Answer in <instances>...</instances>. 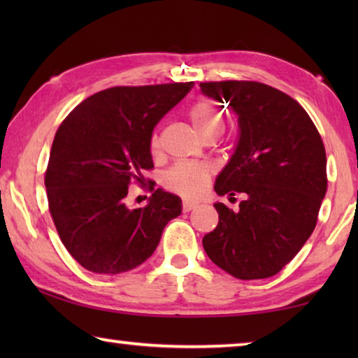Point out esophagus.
<instances>
[{"instance_id": "34e87169", "label": "esophagus", "mask_w": 358, "mask_h": 358, "mask_svg": "<svg viewBox=\"0 0 358 358\" xmlns=\"http://www.w3.org/2000/svg\"><path fill=\"white\" fill-rule=\"evenodd\" d=\"M197 207V202H189V201H185L183 202V211L187 213V211H191Z\"/></svg>"}]
</instances>
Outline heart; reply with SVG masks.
<instances>
[{
	"label": "heart",
	"mask_w": 358,
	"mask_h": 358,
	"mask_svg": "<svg viewBox=\"0 0 358 358\" xmlns=\"http://www.w3.org/2000/svg\"><path fill=\"white\" fill-rule=\"evenodd\" d=\"M189 118L196 131L202 137L220 136L224 129V117L213 102L197 101L189 108ZM159 148V138L156 134L150 138V150ZM210 180V169L194 162H178L164 173V186L169 191L178 194L181 197H199L207 187Z\"/></svg>",
	"instance_id": "1"
}]
</instances>
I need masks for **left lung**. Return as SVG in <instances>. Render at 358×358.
I'll list each match as a JSON object with an SVG mask.
<instances>
[{"instance_id":"8db88e82","label":"left lung","mask_w":358,"mask_h":358,"mask_svg":"<svg viewBox=\"0 0 358 358\" xmlns=\"http://www.w3.org/2000/svg\"><path fill=\"white\" fill-rule=\"evenodd\" d=\"M201 90L238 115L237 148L217 175L215 191L246 194L238 211L215 203L220 222L203 237V250L238 280L270 278L316 227L327 192L322 138L305 108L268 85L224 80L201 83Z\"/></svg>"}]
</instances>
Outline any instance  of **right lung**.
<instances>
[{
    "mask_svg": "<svg viewBox=\"0 0 358 358\" xmlns=\"http://www.w3.org/2000/svg\"><path fill=\"white\" fill-rule=\"evenodd\" d=\"M194 82L113 87L72 110L53 138L45 171L48 210L59 238L83 268L118 275L155 252L181 199L156 189L148 205L131 210L128 187L153 169L150 138L159 120Z\"/></svg>",
    "mask_w": 358,
    "mask_h": 358,
    "instance_id": "right-lung-1",
    "label": "right lung"
}]
</instances>
